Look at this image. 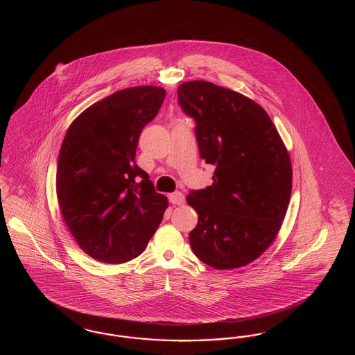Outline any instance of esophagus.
I'll use <instances>...</instances> for the list:
<instances>
[{"instance_id": "esophagus-1", "label": "esophagus", "mask_w": 355, "mask_h": 355, "mask_svg": "<svg viewBox=\"0 0 355 355\" xmlns=\"http://www.w3.org/2000/svg\"><path fill=\"white\" fill-rule=\"evenodd\" d=\"M169 202L174 205H181L184 203V195L182 193H173L169 195Z\"/></svg>"}]
</instances>
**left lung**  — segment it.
I'll list each match as a JSON object with an SVG mask.
<instances>
[{
    "label": "left lung",
    "mask_w": 355,
    "mask_h": 355,
    "mask_svg": "<svg viewBox=\"0 0 355 355\" xmlns=\"http://www.w3.org/2000/svg\"><path fill=\"white\" fill-rule=\"evenodd\" d=\"M177 92L195 119L200 157L216 166L212 186L186 196L199 216L189 236L193 254L216 269L245 267L279 234L291 200V156L251 98L205 80Z\"/></svg>",
    "instance_id": "1"
}]
</instances>
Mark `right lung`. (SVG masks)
<instances>
[{"label":"right lung","instance_id":"add662e5","mask_svg":"<svg viewBox=\"0 0 355 355\" xmlns=\"http://www.w3.org/2000/svg\"><path fill=\"white\" fill-rule=\"evenodd\" d=\"M164 98L162 87L121 89L87 107L64 135L55 177L61 215L79 248L98 261L139 257L169 205L135 162L140 132Z\"/></svg>","mask_w":355,"mask_h":355}]
</instances>
